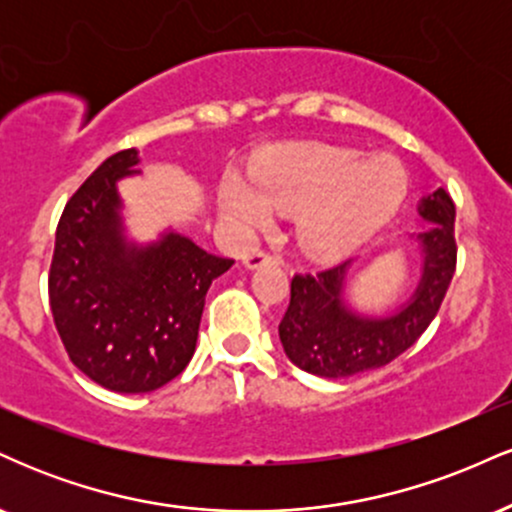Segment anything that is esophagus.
Masks as SVG:
<instances>
[{
    "label": "esophagus",
    "mask_w": 512,
    "mask_h": 512,
    "mask_svg": "<svg viewBox=\"0 0 512 512\" xmlns=\"http://www.w3.org/2000/svg\"><path fill=\"white\" fill-rule=\"evenodd\" d=\"M281 260H279V255H272V252H267V250H252L250 255H245V260H243V264L248 269H257V267H262V264H279Z\"/></svg>",
    "instance_id": "obj_1"
}]
</instances>
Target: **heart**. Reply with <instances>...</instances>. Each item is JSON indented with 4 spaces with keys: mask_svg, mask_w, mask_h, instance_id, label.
<instances>
[{
    "mask_svg": "<svg viewBox=\"0 0 512 512\" xmlns=\"http://www.w3.org/2000/svg\"><path fill=\"white\" fill-rule=\"evenodd\" d=\"M407 195L395 158H368L334 144H286L228 170L219 182L221 211L240 231L264 226L276 211H296V238L315 257L349 255L392 219Z\"/></svg>",
    "mask_w": 512,
    "mask_h": 512,
    "instance_id": "heart-1",
    "label": "heart"
}]
</instances>
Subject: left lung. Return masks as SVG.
Instances as JSON below:
<instances>
[{"mask_svg": "<svg viewBox=\"0 0 512 512\" xmlns=\"http://www.w3.org/2000/svg\"><path fill=\"white\" fill-rule=\"evenodd\" d=\"M431 226L419 233L424 274L411 301L390 317H361L342 303L346 264L291 279V301L279 322L286 356L305 373L351 378L383 368L419 342L438 315L457 267L455 202L440 187L421 202Z\"/></svg>", "mask_w": 512, "mask_h": 512, "instance_id": "obj_1", "label": "left lung"}]
</instances>
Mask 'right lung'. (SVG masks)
I'll return each mask as SVG.
<instances>
[{
    "instance_id": "obj_1",
    "label": "right lung",
    "mask_w": 512,
    "mask_h": 512,
    "mask_svg": "<svg viewBox=\"0 0 512 512\" xmlns=\"http://www.w3.org/2000/svg\"><path fill=\"white\" fill-rule=\"evenodd\" d=\"M137 163L134 149L117 151L74 192L57 223L48 274L69 361L125 395L158 390L185 370L211 281L233 264L178 233L129 248L115 185L137 173Z\"/></svg>"
}]
</instances>
